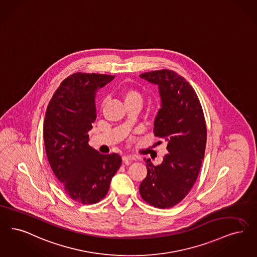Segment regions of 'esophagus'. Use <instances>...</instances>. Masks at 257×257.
I'll return each mask as SVG.
<instances>
[{
    "mask_svg": "<svg viewBox=\"0 0 257 257\" xmlns=\"http://www.w3.org/2000/svg\"><path fill=\"white\" fill-rule=\"evenodd\" d=\"M135 160H136V158L133 157V156H129V155L122 156V161H123V163H125V164H130L131 162H133Z\"/></svg>",
    "mask_w": 257,
    "mask_h": 257,
    "instance_id": "1",
    "label": "esophagus"
}]
</instances>
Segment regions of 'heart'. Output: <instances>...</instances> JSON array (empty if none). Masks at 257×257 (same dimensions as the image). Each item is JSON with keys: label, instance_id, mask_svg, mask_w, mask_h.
Masks as SVG:
<instances>
[{"label": "heart", "instance_id": "obj_1", "mask_svg": "<svg viewBox=\"0 0 257 257\" xmlns=\"http://www.w3.org/2000/svg\"><path fill=\"white\" fill-rule=\"evenodd\" d=\"M121 96L123 98L124 103L142 102V94L138 92L137 90L132 89V88H127L124 89L121 92Z\"/></svg>", "mask_w": 257, "mask_h": 257}]
</instances>
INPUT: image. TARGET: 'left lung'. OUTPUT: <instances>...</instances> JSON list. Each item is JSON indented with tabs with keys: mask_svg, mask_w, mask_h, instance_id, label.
I'll return each instance as SVG.
<instances>
[{
	"mask_svg": "<svg viewBox=\"0 0 257 257\" xmlns=\"http://www.w3.org/2000/svg\"><path fill=\"white\" fill-rule=\"evenodd\" d=\"M140 77L159 88L161 109L154 133L167 143L168 151L160 165L146 160L147 176L140 193L149 205L168 208L180 203L195 184L205 156V116L194 89L177 72L161 70Z\"/></svg>",
	"mask_w": 257,
	"mask_h": 257,
	"instance_id": "obj_1",
	"label": "left lung"
}]
</instances>
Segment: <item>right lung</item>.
<instances>
[{"label": "right lung", "mask_w": 257, "mask_h": 257, "mask_svg": "<svg viewBox=\"0 0 257 257\" xmlns=\"http://www.w3.org/2000/svg\"><path fill=\"white\" fill-rule=\"evenodd\" d=\"M114 75L73 73L60 84L48 105L43 136L52 171L75 202L103 199L121 165L119 155L100 154L91 147L88 132L96 118L95 95Z\"/></svg>", "instance_id": "obj_1"}]
</instances>
